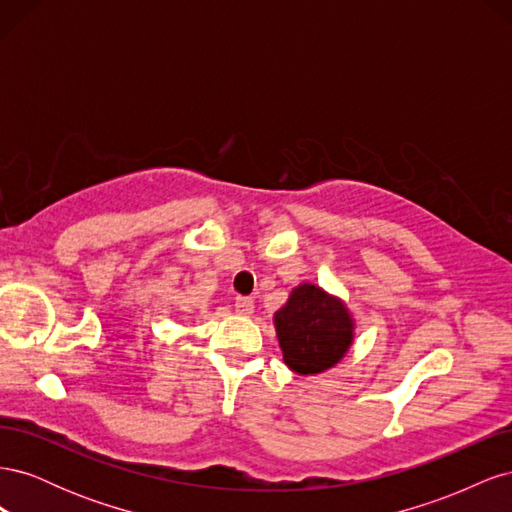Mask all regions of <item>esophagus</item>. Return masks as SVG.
I'll return each instance as SVG.
<instances>
[{"label":"esophagus","mask_w":512,"mask_h":512,"mask_svg":"<svg viewBox=\"0 0 512 512\" xmlns=\"http://www.w3.org/2000/svg\"><path fill=\"white\" fill-rule=\"evenodd\" d=\"M235 309L241 316H250L254 312V299L252 297H237Z\"/></svg>","instance_id":"obj_1"}]
</instances>
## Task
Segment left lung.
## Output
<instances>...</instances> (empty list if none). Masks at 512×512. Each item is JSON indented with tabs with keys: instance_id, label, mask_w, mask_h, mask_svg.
<instances>
[{
	"instance_id": "1",
	"label": "left lung",
	"mask_w": 512,
	"mask_h": 512,
	"mask_svg": "<svg viewBox=\"0 0 512 512\" xmlns=\"http://www.w3.org/2000/svg\"><path fill=\"white\" fill-rule=\"evenodd\" d=\"M275 329L284 363L303 376L333 367L352 344L348 309L314 284L292 290L275 314Z\"/></svg>"
}]
</instances>
